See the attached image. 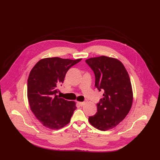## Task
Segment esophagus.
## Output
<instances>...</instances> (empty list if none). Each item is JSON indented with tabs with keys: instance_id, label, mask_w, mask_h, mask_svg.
Wrapping results in <instances>:
<instances>
[{
	"instance_id": "obj_1",
	"label": "esophagus",
	"mask_w": 160,
	"mask_h": 160,
	"mask_svg": "<svg viewBox=\"0 0 160 160\" xmlns=\"http://www.w3.org/2000/svg\"><path fill=\"white\" fill-rule=\"evenodd\" d=\"M78 104L80 105V106H82L83 104H85V102H78Z\"/></svg>"
}]
</instances>
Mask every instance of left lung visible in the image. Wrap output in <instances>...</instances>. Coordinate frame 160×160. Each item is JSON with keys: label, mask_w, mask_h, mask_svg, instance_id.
Here are the masks:
<instances>
[{"label": "left lung", "mask_w": 160, "mask_h": 160, "mask_svg": "<svg viewBox=\"0 0 160 160\" xmlns=\"http://www.w3.org/2000/svg\"><path fill=\"white\" fill-rule=\"evenodd\" d=\"M86 62L95 75V87L103 89V98L97 104V112L89 117L95 128L106 131L115 127L128 115L132 106L133 91L130 78L118 59L101 56Z\"/></svg>", "instance_id": "left-lung-1"}]
</instances>
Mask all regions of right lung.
Wrapping results in <instances>:
<instances>
[{
	"mask_svg": "<svg viewBox=\"0 0 160 160\" xmlns=\"http://www.w3.org/2000/svg\"><path fill=\"white\" fill-rule=\"evenodd\" d=\"M81 60L46 58L40 60L31 70L27 85L28 103L31 111L44 127L58 130L69 123L77 109L76 102L56 93L67 71Z\"/></svg>",
	"mask_w": 160,
	"mask_h": 160,
	"instance_id": "right-lung-1",
	"label": "right lung"
}]
</instances>
